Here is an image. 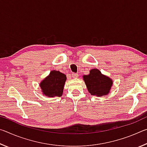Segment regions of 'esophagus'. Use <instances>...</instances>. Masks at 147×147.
<instances>
[{
    "label": "esophagus",
    "mask_w": 147,
    "mask_h": 147,
    "mask_svg": "<svg viewBox=\"0 0 147 147\" xmlns=\"http://www.w3.org/2000/svg\"><path fill=\"white\" fill-rule=\"evenodd\" d=\"M72 76H73V78H77V77L78 76V74L77 73H73L72 74Z\"/></svg>",
    "instance_id": "34e87169"
}]
</instances>
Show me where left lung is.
<instances>
[{
	"instance_id": "obj_1",
	"label": "left lung",
	"mask_w": 147,
	"mask_h": 147,
	"mask_svg": "<svg viewBox=\"0 0 147 147\" xmlns=\"http://www.w3.org/2000/svg\"><path fill=\"white\" fill-rule=\"evenodd\" d=\"M89 93L91 95L100 96L108 94L113 82L108 76L102 74L97 69H93L88 75L83 76Z\"/></svg>"
}]
</instances>
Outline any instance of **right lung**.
<instances>
[{
  "instance_id": "obj_1",
  "label": "right lung",
  "mask_w": 147,
  "mask_h": 147,
  "mask_svg": "<svg viewBox=\"0 0 147 147\" xmlns=\"http://www.w3.org/2000/svg\"><path fill=\"white\" fill-rule=\"evenodd\" d=\"M66 79V75L63 73L54 70L52 71L49 75L40 83L42 92L49 97L61 96Z\"/></svg>"
}]
</instances>
